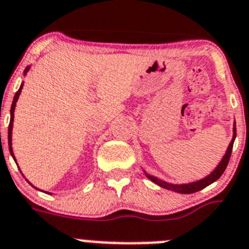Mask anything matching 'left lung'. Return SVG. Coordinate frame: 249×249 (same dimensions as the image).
Here are the masks:
<instances>
[{
  "mask_svg": "<svg viewBox=\"0 0 249 249\" xmlns=\"http://www.w3.org/2000/svg\"><path fill=\"white\" fill-rule=\"evenodd\" d=\"M235 124H234V128H233V139H231V144L228 145V149L225 152L224 157L221 158V160L219 162V164L216 166L214 171H213L209 176H206L205 178L199 179V181H196V182H191V183H182V185H173V183H168V182H164L162 179L157 178L154 176H150L148 173H145V176L152 181V182L157 183L158 186L160 187H163V189L167 190H172L175 192H179V194H194V192H197L200 190L205 189L206 186L212 185L213 182H215L219 177L224 173L225 168H227L228 163H229V158H231V149H233V143H234V139H235Z\"/></svg>",
  "mask_w": 249,
  "mask_h": 249,
  "instance_id": "1",
  "label": "left lung"
}]
</instances>
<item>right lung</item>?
<instances>
[{
    "label": "right lung",
    "instance_id": "1",
    "mask_svg": "<svg viewBox=\"0 0 249 249\" xmlns=\"http://www.w3.org/2000/svg\"><path fill=\"white\" fill-rule=\"evenodd\" d=\"M29 68H30V67H26V68H25L24 74L28 73ZM22 86H24V83H21V86H20V89H18V92L15 93L14 101H12V105H11V111H10V114H11V119H10V125H8V149H10V153H11L14 160H15V156H14V150H12V125H14V111H15V107H16V102H18V96H20V93H21ZM15 162H16V160H15Z\"/></svg>",
    "mask_w": 249,
    "mask_h": 249
}]
</instances>
